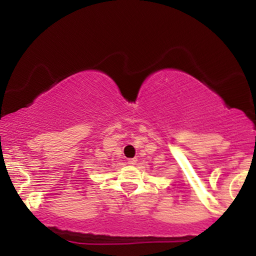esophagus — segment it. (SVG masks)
<instances>
[{
	"label": "esophagus",
	"instance_id": "esophagus-1",
	"mask_svg": "<svg viewBox=\"0 0 256 256\" xmlns=\"http://www.w3.org/2000/svg\"><path fill=\"white\" fill-rule=\"evenodd\" d=\"M137 158H128V165H131V166H134V165H137Z\"/></svg>",
	"mask_w": 256,
	"mask_h": 256
}]
</instances>
